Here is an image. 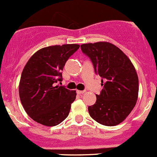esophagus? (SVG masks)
<instances>
[{
	"instance_id": "obj_1",
	"label": "esophagus",
	"mask_w": 157,
	"mask_h": 157,
	"mask_svg": "<svg viewBox=\"0 0 157 157\" xmlns=\"http://www.w3.org/2000/svg\"><path fill=\"white\" fill-rule=\"evenodd\" d=\"M85 92V91H79V90H77V93H78V94H84V93Z\"/></svg>"
}]
</instances>
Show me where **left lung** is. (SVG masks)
Listing matches in <instances>:
<instances>
[{
  "instance_id": "1",
  "label": "left lung",
  "mask_w": 157,
  "mask_h": 157,
  "mask_svg": "<svg viewBox=\"0 0 157 157\" xmlns=\"http://www.w3.org/2000/svg\"><path fill=\"white\" fill-rule=\"evenodd\" d=\"M81 49L102 78L103 89L96 94L94 105L88 108L90 116L105 126L119 124L137 101L139 81L134 66L118 47L110 43L82 44Z\"/></svg>"
}]
</instances>
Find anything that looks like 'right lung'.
<instances>
[{
  "mask_svg": "<svg viewBox=\"0 0 157 157\" xmlns=\"http://www.w3.org/2000/svg\"><path fill=\"white\" fill-rule=\"evenodd\" d=\"M78 44L43 48L26 63L19 85L21 104L28 115L45 126H56L68 117L76 91L56 83L62 82V71Z\"/></svg>",
  "mask_w": 157,
  "mask_h": 157,
  "instance_id": "add662e5",
  "label": "right lung"
}]
</instances>
